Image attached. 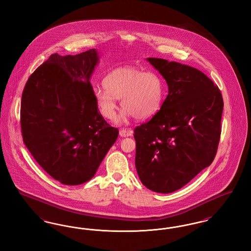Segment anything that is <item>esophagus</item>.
Wrapping results in <instances>:
<instances>
[{
  "label": "esophagus",
  "mask_w": 251,
  "mask_h": 251,
  "mask_svg": "<svg viewBox=\"0 0 251 251\" xmlns=\"http://www.w3.org/2000/svg\"><path fill=\"white\" fill-rule=\"evenodd\" d=\"M133 131H131V129H121L120 131V136L122 137H126V136H131L132 135Z\"/></svg>",
  "instance_id": "obj_1"
}]
</instances>
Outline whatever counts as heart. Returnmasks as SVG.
Segmentation results:
<instances>
[{
    "instance_id": "obj_1",
    "label": "heart",
    "mask_w": 251,
    "mask_h": 251,
    "mask_svg": "<svg viewBox=\"0 0 251 251\" xmlns=\"http://www.w3.org/2000/svg\"><path fill=\"white\" fill-rule=\"evenodd\" d=\"M103 86L94 88V98L101 115L107 120L116 117L118 99L124 107L123 119H150L162 108L166 92L165 81L158 72L131 67L109 72L103 79Z\"/></svg>"
}]
</instances>
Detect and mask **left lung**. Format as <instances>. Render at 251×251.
I'll list each match as a JSON object with an SVG mask.
<instances>
[{"label":"left lung","mask_w":251,"mask_h":251,"mask_svg":"<svg viewBox=\"0 0 251 251\" xmlns=\"http://www.w3.org/2000/svg\"><path fill=\"white\" fill-rule=\"evenodd\" d=\"M148 60L166 79L168 95L151 120L134 128L135 167L147 188L167 194L213 163L224 102L218 86L199 70Z\"/></svg>","instance_id":"8db88e82"}]
</instances>
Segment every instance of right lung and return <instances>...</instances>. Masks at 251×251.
<instances>
[{"mask_svg":"<svg viewBox=\"0 0 251 251\" xmlns=\"http://www.w3.org/2000/svg\"><path fill=\"white\" fill-rule=\"evenodd\" d=\"M98 59L96 49L76 55L53 53L24 86V144L37 164L66 185L91 179L119 135L100 113L89 81Z\"/></svg>","mask_w":251,"mask_h":251,"instance_id":"obj_1","label":"right lung"}]
</instances>
